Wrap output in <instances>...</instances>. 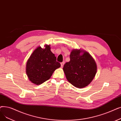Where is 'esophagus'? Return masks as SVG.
<instances>
[{
    "label": "esophagus",
    "instance_id": "34e87169",
    "mask_svg": "<svg viewBox=\"0 0 121 121\" xmlns=\"http://www.w3.org/2000/svg\"><path fill=\"white\" fill-rule=\"evenodd\" d=\"M64 62H63L61 63V67H63V66H64Z\"/></svg>",
    "mask_w": 121,
    "mask_h": 121
}]
</instances>
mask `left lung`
<instances>
[{
	"label": "left lung",
	"instance_id": "8db88e82",
	"mask_svg": "<svg viewBox=\"0 0 121 121\" xmlns=\"http://www.w3.org/2000/svg\"><path fill=\"white\" fill-rule=\"evenodd\" d=\"M70 58V61L63 68L67 80L78 88L87 86L97 72L95 60L87 52L81 49L72 50Z\"/></svg>",
	"mask_w": 121,
	"mask_h": 121
}]
</instances>
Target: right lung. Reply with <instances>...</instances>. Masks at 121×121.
Listing matches in <instances>:
<instances>
[{
    "instance_id": "1",
    "label": "right lung",
    "mask_w": 121,
    "mask_h": 121,
    "mask_svg": "<svg viewBox=\"0 0 121 121\" xmlns=\"http://www.w3.org/2000/svg\"><path fill=\"white\" fill-rule=\"evenodd\" d=\"M45 48H36L31 54L26 64V73L29 80L39 85L50 78L54 71L60 67L56 61V57L50 50V45L45 44Z\"/></svg>"
}]
</instances>
